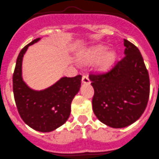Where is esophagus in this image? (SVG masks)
Wrapping results in <instances>:
<instances>
[{
    "instance_id": "esophagus-1",
    "label": "esophagus",
    "mask_w": 159,
    "mask_h": 159,
    "mask_svg": "<svg viewBox=\"0 0 159 159\" xmlns=\"http://www.w3.org/2000/svg\"><path fill=\"white\" fill-rule=\"evenodd\" d=\"M82 82L84 83V84H90V79L88 78V76L87 75H83Z\"/></svg>"
}]
</instances>
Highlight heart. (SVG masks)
Segmentation results:
<instances>
[{
  "instance_id": "heart-1",
  "label": "heart",
  "mask_w": 159,
  "mask_h": 159,
  "mask_svg": "<svg viewBox=\"0 0 159 159\" xmlns=\"http://www.w3.org/2000/svg\"><path fill=\"white\" fill-rule=\"evenodd\" d=\"M107 51H108V48L106 47H99V48H96L90 54V60L94 61V60H98L101 58V57H103L99 63V68L101 69H107L111 66V63L115 60L114 53L111 51V52H108L105 54V53L107 52Z\"/></svg>"
}]
</instances>
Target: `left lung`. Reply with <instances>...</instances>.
Instances as JSON below:
<instances>
[{"label": "left lung", "mask_w": 159, "mask_h": 159, "mask_svg": "<svg viewBox=\"0 0 159 159\" xmlns=\"http://www.w3.org/2000/svg\"><path fill=\"white\" fill-rule=\"evenodd\" d=\"M125 54L103 72H90L94 93L93 111L101 122L114 128L134 123L146 108L150 79L140 51L124 39Z\"/></svg>", "instance_id": "8db88e82"}]
</instances>
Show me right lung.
Segmentation results:
<instances>
[{
	"label": "right lung",
	"instance_id": "1",
	"mask_svg": "<svg viewBox=\"0 0 159 159\" xmlns=\"http://www.w3.org/2000/svg\"><path fill=\"white\" fill-rule=\"evenodd\" d=\"M39 40L35 39L24 47L18 56L12 77L13 93L18 111L24 122L35 130L50 132L69 119L71 102L80 90L82 75L63 77L42 91L29 88L22 79V58L28 47Z\"/></svg>",
	"mask_w": 159,
	"mask_h": 159
}]
</instances>
